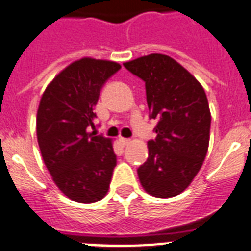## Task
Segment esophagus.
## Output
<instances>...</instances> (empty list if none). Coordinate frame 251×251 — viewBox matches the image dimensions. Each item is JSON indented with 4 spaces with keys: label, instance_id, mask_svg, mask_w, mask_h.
Here are the masks:
<instances>
[{
    "label": "esophagus",
    "instance_id": "34e87169",
    "mask_svg": "<svg viewBox=\"0 0 251 251\" xmlns=\"http://www.w3.org/2000/svg\"><path fill=\"white\" fill-rule=\"evenodd\" d=\"M119 141H121V143L123 146H128L130 143V139L129 138H123V137H122V138L119 139Z\"/></svg>",
    "mask_w": 251,
    "mask_h": 251
}]
</instances>
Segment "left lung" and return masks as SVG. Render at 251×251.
Instances as JSON below:
<instances>
[{
  "label": "left lung",
  "mask_w": 251,
  "mask_h": 251,
  "mask_svg": "<svg viewBox=\"0 0 251 251\" xmlns=\"http://www.w3.org/2000/svg\"><path fill=\"white\" fill-rule=\"evenodd\" d=\"M146 83L157 137L148 141V158L137 170L142 187L168 199L185 191L200 171L210 141L211 114L202 85L176 60L151 54L123 64Z\"/></svg>",
  "instance_id": "left-lung-1"
}]
</instances>
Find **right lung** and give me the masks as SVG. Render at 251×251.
Returning <instances> with one entry per match:
<instances>
[{"label":"right lung","instance_id":"add662e5","mask_svg":"<svg viewBox=\"0 0 251 251\" xmlns=\"http://www.w3.org/2000/svg\"><path fill=\"white\" fill-rule=\"evenodd\" d=\"M121 69L114 61L92 57L74 61L57 74L40 100L37 142L55 185L75 202L93 203L108 192L117 156L112 141L89 133L93 110L110 76Z\"/></svg>","mask_w":251,"mask_h":251}]
</instances>
